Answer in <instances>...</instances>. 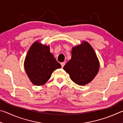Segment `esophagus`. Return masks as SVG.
Here are the masks:
<instances>
[{
	"label": "esophagus",
	"instance_id": "esophagus-1",
	"mask_svg": "<svg viewBox=\"0 0 123 123\" xmlns=\"http://www.w3.org/2000/svg\"><path fill=\"white\" fill-rule=\"evenodd\" d=\"M65 65V62H62V63H61V65L62 68H63Z\"/></svg>",
	"mask_w": 123,
	"mask_h": 123
}]
</instances>
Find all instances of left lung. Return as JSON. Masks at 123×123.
Masks as SVG:
<instances>
[{
  "label": "left lung",
  "instance_id": "8db88e82",
  "mask_svg": "<svg viewBox=\"0 0 123 123\" xmlns=\"http://www.w3.org/2000/svg\"><path fill=\"white\" fill-rule=\"evenodd\" d=\"M71 59L63 69L77 84L84 86L93 80L99 69V62L95 51L89 43L84 41L74 46L71 51Z\"/></svg>",
  "mask_w": 123,
  "mask_h": 123
}]
</instances>
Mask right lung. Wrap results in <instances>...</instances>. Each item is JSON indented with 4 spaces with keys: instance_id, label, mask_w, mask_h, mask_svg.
<instances>
[{
    "instance_id": "1",
    "label": "right lung",
    "mask_w": 123,
    "mask_h": 123,
    "mask_svg": "<svg viewBox=\"0 0 123 123\" xmlns=\"http://www.w3.org/2000/svg\"><path fill=\"white\" fill-rule=\"evenodd\" d=\"M61 68L52 53L49 46L34 42L26 56L24 68L30 81L37 86L46 83L54 71Z\"/></svg>"
}]
</instances>
